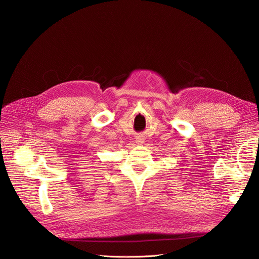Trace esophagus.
I'll use <instances>...</instances> for the list:
<instances>
[{
	"label": "esophagus",
	"mask_w": 259,
	"mask_h": 259,
	"mask_svg": "<svg viewBox=\"0 0 259 259\" xmlns=\"http://www.w3.org/2000/svg\"><path fill=\"white\" fill-rule=\"evenodd\" d=\"M137 144H139V145H141V144H144L145 142V139L142 138V137H138V138H137Z\"/></svg>",
	"instance_id": "34e87169"
}]
</instances>
